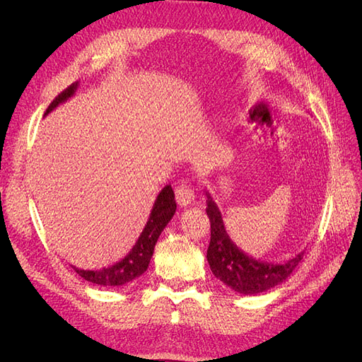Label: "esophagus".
<instances>
[{"label":"esophagus","mask_w":362,"mask_h":362,"mask_svg":"<svg viewBox=\"0 0 362 362\" xmlns=\"http://www.w3.org/2000/svg\"><path fill=\"white\" fill-rule=\"evenodd\" d=\"M175 199L180 206H189L194 202V192L187 184H181L175 190Z\"/></svg>","instance_id":"esophagus-1"}]
</instances>
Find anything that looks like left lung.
I'll return each instance as SVG.
<instances>
[{
    "label": "left lung",
    "mask_w": 362,
    "mask_h": 362,
    "mask_svg": "<svg viewBox=\"0 0 362 362\" xmlns=\"http://www.w3.org/2000/svg\"><path fill=\"white\" fill-rule=\"evenodd\" d=\"M205 193V211L211 223V238L206 250V259L213 275L229 288L245 296L267 291L288 279L303 258V252H299L298 255L284 262H267L252 258L229 238L221 210L210 193Z\"/></svg>",
    "instance_id": "left-lung-1"
}]
</instances>
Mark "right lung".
<instances>
[{"label": "right lung", "mask_w": 362, "mask_h": 362, "mask_svg": "<svg viewBox=\"0 0 362 362\" xmlns=\"http://www.w3.org/2000/svg\"><path fill=\"white\" fill-rule=\"evenodd\" d=\"M78 89V81L69 86L66 90H63L56 100H54L49 107L47 108L45 116L51 113L54 108L59 107L60 104L66 103L69 98H72ZM175 211H177V202H175V193L170 185H164L163 190L158 193L157 199L152 206L148 222L144 228V231L139 235L136 245L131 247L128 254L115 264L95 269V270H84L72 266V269L78 273V275L89 281L92 284H98V286L104 287H119L125 286V284L134 281L140 275H144L146 272L149 261L154 254V247L163 229L170 222Z\"/></svg>", "instance_id": "right-lung-1"}]
</instances>
